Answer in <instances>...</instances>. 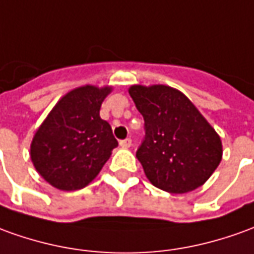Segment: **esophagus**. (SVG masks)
<instances>
[{
    "label": "esophagus",
    "instance_id": "1",
    "mask_svg": "<svg viewBox=\"0 0 254 254\" xmlns=\"http://www.w3.org/2000/svg\"><path fill=\"white\" fill-rule=\"evenodd\" d=\"M120 146H122V148H124V149L130 148V146H131V138H126V139H122V141H120Z\"/></svg>",
    "mask_w": 254,
    "mask_h": 254
}]
</instances>
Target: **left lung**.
<instances>
[{
    "instance_id": "8db88e82",
    "label": "left lung",
    "mask_w": 254,
    "mask_h": 254,
    "mask_svg": "<svg viewBox=\"0 0 254 254\" xmlns=\"http://www.w3.org/2000/svg\"><path fill=\"white\" fill-rule=\"evenodd\" d=\"M128 92L145 122L137 157L146 178L170 193H185L203 185L223 157L216 130L176 88L131 85Z\"/></svg>"
}]
</instances>
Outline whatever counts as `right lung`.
<instances>
[{
    "mask_svg": "<svg viewBox=\"0 0 254 254\" xmlns=\"http://www.w3.org/2000/svg\"><path fill=\"white\" fill-rule=\"evenodd\" d=\"M112 87L84 85L59 99L34 134L30 157L52 187L76 190L99 174L117 146L112 127L99 116Z\"/></svg>",
    "mask_w": 254,
    "mask_h": 254,
    "instance_id": "add662e5",
    "label": "right lung"
}]
</instances>
